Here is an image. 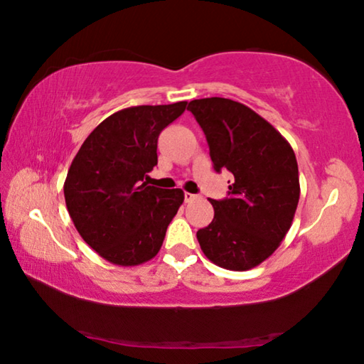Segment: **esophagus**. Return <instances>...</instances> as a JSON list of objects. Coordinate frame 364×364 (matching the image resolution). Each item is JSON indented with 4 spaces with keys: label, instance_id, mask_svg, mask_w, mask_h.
<instances>
[{
    "label": "esophagus",
    "instance_id": "1",
    "mask_svg": "<svg viewBox=\"0 0 364 364\" xmlns=\"http://www.w3.org/2000/svg\"><path fill=\"white\" fill-rule=\"evenodd\" d=\"M194 199H198V196L191 193H184V203H193Z\"/></svg>",
    "mask_w": 364,
    "mask_h": 364
}]
</instances>
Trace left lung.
<instances>
[{
    "instance_id": "left-lung-1",
    "label": "left lung",
    "mask_w": 364,
    "mask_h": 364,
    "mask_svg": "<svg viewBox=\"0 0 364 364\" xmlns=\"http://www.w3.org/2000/svg\"><path fill=\"white\" fill-rule=\"evenodd\" d=\"M188 109L204 131L213 168L235 178L228 198L210 199L213 220L196 235L200 250L218 267L250 270L272 256L291 227L299 200L295 152L240 102L210 97Z\"/></svg>"
}]
</instances>
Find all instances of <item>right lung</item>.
I'll return each mask as SVG.
<instances>
[{"label":"right lung","instance_id":"1","mask_svg":"<svg viewBox=\"0 0 364 364\" xmlns=\"http://www.w3.org/2000/svg\"><path fill=\"white\" fill-rule=\"evenodd\" d=\"M186 105L119 109L90 132L69 166V215L85 243L108 262L139 265L160 251L184 193L149 186L144 180L157 165L159 134Z\"/></svg>","mask_w":364,"mask_h":364}]
</instances>
